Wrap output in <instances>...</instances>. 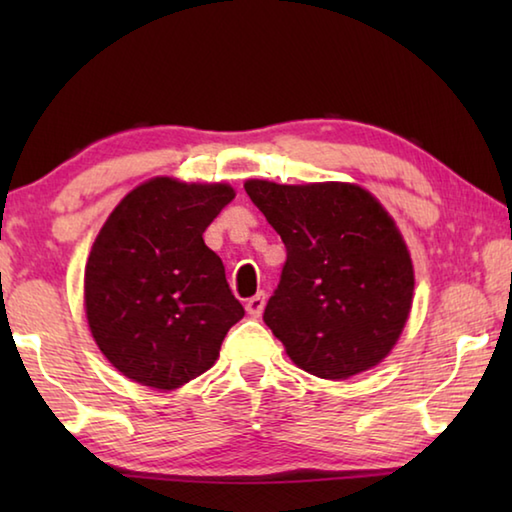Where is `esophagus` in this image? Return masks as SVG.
Segmentation results:
<instances>
[{"mask_svg": "<svg viewBox=\"0 0 512 512\" xmlns=\"http://www.w3.org/2000/svg\"><path fill=\"white\" fill-rule=\"evenodd\" d=\"M264 305H266L264 293H257V296H253V298H250V300L246 302V311H248V316H253V318H259V316H262Z\"/></svg>", "mask_w": 512, "mask_h": 512, "instance_id": "1", "label": "esophagus"}]
</instances>
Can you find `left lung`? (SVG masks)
I'll list each match as a JSON object with an SVG mask.
<instances>
[{"mask_svg":"<svg viewBox=\"0 0 512 512\" xmlns=\"http://www.w3.org/2000/svg\"><path fill=\"white\" fill-rule=\"evenodd\" d=\"M287 246L264 323L289 359L320 379L379 366L411 314L409 246L384 205L354 183H244Z\"/></svg>","mask_w":512,"mask_h":512,"instance_id":"8db88e82","label":"left lung"}]
</instances>
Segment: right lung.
<instances>
[{"label":"right lung","mask_w":512,"mask_h":512,"mask_svg":"<svg viewBox=\"0 0 512 512\" xmlns=\"http://www.w3.org/2000/svg\"><path fill=\"white\" fill-rule=\"evenodd\" d=\"M228 183L155 176L131 189L94 239L83 277L94 343L121 375L178 391L219 359L244 307L203 232L232 198Z\"/></svg>","instance_id":"right-lung-1"}]
</instances>
